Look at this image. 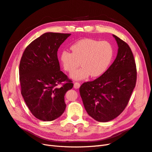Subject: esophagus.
<instances>
[{
	"label": "esophagus",
	"instance_id": "1",
	"mask_svg": "<svg viewBox=\"0 0 152 152\" xmlns=\"http://www.w3.org/2000/svg\"><path fill=\"white\" fill-rule=\"evenodd\" d=\"M80 87V83H78V82H75V83H74V88L77 89Z\"/></svg>",
	"mask_w": 152,
	"mask_h": 152
}]
</instances>
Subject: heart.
<instances>
[{"instance_id": "1", "label": "heart", "mask_w": 152, "mask_h": 152, "mask_svg": "<svg viewBox=\"0 0 152 152\" xmlns=\"http://www.w3.org/2000/svg\"><path fill=\"white\" fill-rule=\"evenodd\" d=\"M72 53L63 51L60 55V63L65 71L71 73L79 66L82 67L71 73L75 80H83L91 75L93 77L101 76L106 71L113 56L111 45L106 41L83 39L71 46Z\"/></svg>"}]
</instances>
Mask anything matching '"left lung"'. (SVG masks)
Returning <instances> with one entry per match:
<instances>
[{"instance_id":"left-lung-1","label":"left lung","mask_w":152,"mask_h":152,"mask_svg":"<svg viewBox=\"0 0 152 152\" xmlns=\"http://www.w3.org/2000/svg\"><path fill=\"white\" fill-rule=\"evenodd\" d=\"M116 58L98 78L85 82L80 92L85 110L92 118L106 122L122 113L127 106L137 79L135 60L126 42L115 35Z\"/></svg>"}]
</instances>
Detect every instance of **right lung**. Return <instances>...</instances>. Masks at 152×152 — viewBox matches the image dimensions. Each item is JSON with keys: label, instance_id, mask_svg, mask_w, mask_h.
<instances>
[{"label": "right lung", "instance_id": "obj_1", "mask_svg": "<svg viewBox=\"0 0 152 152\" xmlns=\"http://www.w3.org/2000/svg\"><path fill=\"white\" fill-rule=\"evenodd\" d=\"M70 36L71 34H43L27 46L21 58V93L29 110L39 120H54L66 109L64 95L73 87V83L60 71L57 51ZM65 81L66 83H61ZM60 84L62 86L58 87Z\"/></svg>", "mask_w": 152, "mask_h": 152}]
</instances>
